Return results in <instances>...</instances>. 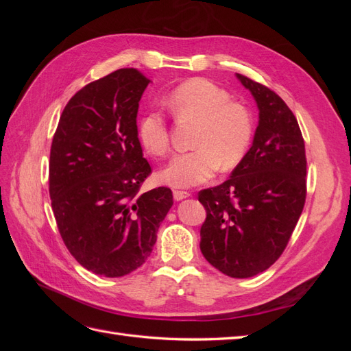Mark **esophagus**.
<instances>
[{
    "mask_svg": "<svg viewBox=\"0 0 351 351\" xmlns=\"http://www.w3.org/2000/svg\"><path fill=\"white\" fill-rule=\"evenodd\" d=\"M173 196H174V199H176V200H183V199L189 197V196H190V193H189V192H182V190H174V192H173Z\"/></svg>",
    "mask_w": 351,
    "mask_h": 351,
    "instance_id": "1",
    "label": "esophagus"
}]
</instances>
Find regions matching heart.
<instances>
[{"label":"heart","instance_id":"b5f03b06","mask_svg":"<svg viewBox=\"0 0 351 351\" xmlns=\"http://www.w3.org/2000/svg\"><path fill=\"white\" fill-rule=\"evenodd\" d=\"M177 119L199 123L195 151L176 155L156 174L161 184L184 189L208 182L221 167L236 168L246 156L253 137V115L246 105L231 101V95L206 79H190L168 97ZM137 139L154 156L169 151L167 121L158 111L145 112L137 121Z\"/></svg>","mask_w":351,"mask_h":351}]
</instances>
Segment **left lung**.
I'll use <instances>...</instances> for the list:
<instances>
[{"label":"left lung","mask_w":351,"mask_h":351,"mask_svg":"<svg viewBox=\"0 0 351 351\" xmlns=\"http://www.w3.org/2000/svg\"><path fill=\"white\" fill-rule=\"evenodd\" d=\"M259 110L253 143L231 177L200 190L206 209L200 250L232 278L268 269L284 252L306 200L304 141L294 114L274 90L236 74Z\"/></svg>","instance_id":"1"}]
</instances>
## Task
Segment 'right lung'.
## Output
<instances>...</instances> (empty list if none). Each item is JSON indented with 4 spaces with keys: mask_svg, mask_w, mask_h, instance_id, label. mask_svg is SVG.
Here are the masks:
<instances>
[{
    "mask_svg": "<svg viewBox=\"0 0 351 351\" xmlns=\"http://www.w3.org/2000/svg\"><path fill=\"white\" fill-rule=\"evenodd\" d=\"M149 83L136 69H120L86 84L66 105L51 145L60 234L83 268L108 278L142 267L173 206L168 187L139 193L151 165L136 117Z\"/></svg>",
    "mask_w": 351,
    "mask_h": 351,
    "instance_id": "right-lung-1",
    "label": "right lung"
}]
</instances>
